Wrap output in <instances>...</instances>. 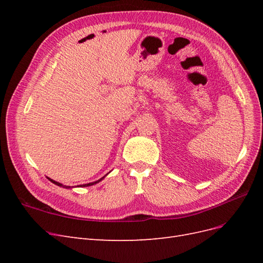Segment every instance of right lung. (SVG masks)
I'll return each mask as SVG.
<instances>
[{
    "mask_svg": "<svg viewBox=\"0 0 263 263\" xmlns=\"http://www.w3.org/2000/svg\"><path fill=\"white\" fill-rule=\"evenodd\" d=\"M110 172V171H109ZM108 172V173H109ZM107 173V174H108ZM107 174H105V176L104 177H103V178H101L100 180H98V181H94V182H91V183H86V184H81V185H78L77 187H85V186H91V185H94V184H97V183H99V182H101L103 179H104L106 176H107ZM47 179H49V181L50 182H52L53 183V184H55V185H58V186H61V187H65V189H73L74 186H68V185H63L62 184V183H59V182H57V181H54V180H52V179H50V178H48V177H47Z\"/></svg>",
    "mask_w": 263,
    "mask_h": 263,
    "instance_id": "1",
    "label": "right lung"
}]
</instances>
